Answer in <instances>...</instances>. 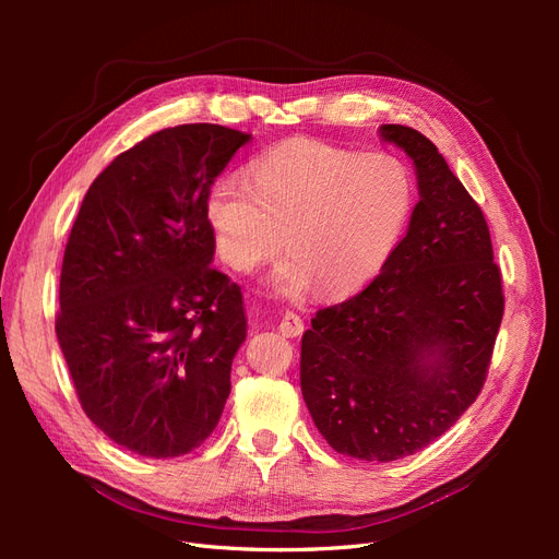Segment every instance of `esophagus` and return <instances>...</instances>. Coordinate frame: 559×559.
I'll list each match as a JSON object with an SVG mask.
<instances>
[{"label": "esophagus", "instance_id": "esophagus-1", "mask_svg": "<svg viewBox=\"0 0 559 559\" xmlns=\"http://www.w3.org/2000/svg\"><path fill=\"white\" fill-rule=\"evenodd\" d=\"M302 331H306V324H302V319L296 312L286 310L282 314V321H280V333L284 337H298Z\"/></svg>", "mask_w": 559, "mask_h": 559}]
</instances>
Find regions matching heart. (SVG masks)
Segmentation results:
<instances>
[{
  "label": "heart",
  "instance_id": "obj_1",
  "mask_svg": "<svg viewBox=\"0 0 559 559\" xmlns=\"http://www.w3.org/2000/svg\"><path fill=\"white\" fill-rule=\"evenodd\" d=\"M415 207L413 177L392 154H361L317 140H292L251 165V181L224 175L207 195L218 257L249 273L292 249L273 273L282 294L312 282L347 294L373 280L392 257Z\"/></svg>",
  "mask_w": 559,
  "mask_h": 559
}]
</instances>
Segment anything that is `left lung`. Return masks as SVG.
<instances>
[{"mask_svg": "<svg viewBox=\"0 0 559 559\" xmlns=\"http://www.w3.org/2000/svg\"><path fill=\"white\" fill-rule=\"evenodd\" d=\"M380 138L415 165L408 233L364 292L314 314L300 343V389L319 433L364 462L415 454L464 415L503 317L478 202L421 132L389 123Z\"/></svg>", "mask_w": 559, "mask_h": 559, "instance_id": "obj_1", "label": "left lung"}]
</instances>
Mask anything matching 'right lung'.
<instances>
[{"mask_svg":"<svg viewBox=\"0 0 559 559\" xmlns=\"http://www.w3.org/2000/svg\"><path fill=\"white\" fill-rule=\"evenodd\" d=\"M249 140L214 123L148 134L97 175L67 240L58 343L83 413L134 454H189L224 413L247 319L212 267L205 205Z\"/></svg>","mask_w":559,"mask_h":559,"instance_id":"add662e5","label":"right lung"}]
</instances>
